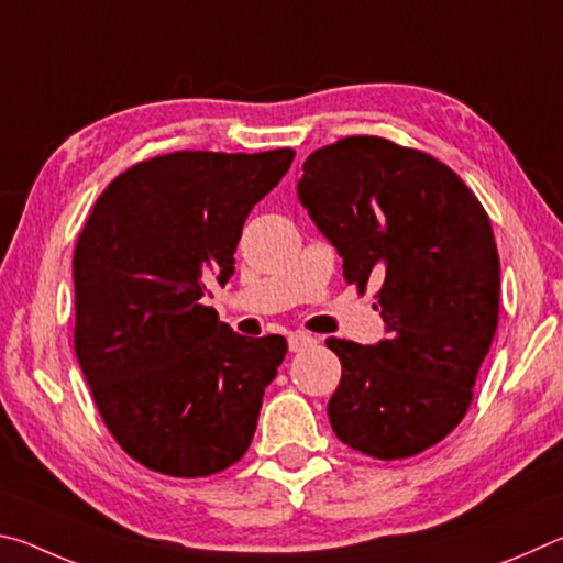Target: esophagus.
<instances>
[{"mask_svg": "<svg viewBox=\"0 0 563 563\" xmlns=\"http://www.w3.org/2000/svg\"><path fill=\"white\" fill-rule=\"evenodd\" d=\"M316 338L308 335V332H292V335L288 338V345H290V352H302L316 345Z\"/></svg>", "mask_w": 563, "mask_h": 563, "instance_id": "1", "label": "esophagus"}]
</instances>
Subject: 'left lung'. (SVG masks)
<instances>
[{
    "instance_id": "1",
    "label": "left lung",
    "mask_w": 563,
    "mask_h": 563,
    "mask_svg": "<svg viewBox=\"0 0 563 563\" xmlns=\"http://www.w3.org/2000/svg\"><path fill=\"white\" fill-rule=\"evenodd\" d=\"M302 206L338 247L342 275L375 300L389 338H330L342 377L328 415L342 444L407 460L442 442L472 405L499 322V253L474 190L442 161L383 136L305 158Z\"/></svg>"
}]
</instances>
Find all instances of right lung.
Listing matches in <instances>:
<instances>
[{
  "instance_id": "1",
  "label": "right lung",
  "mask_w": 563,
  "mask_h": 563,
  "mask_svg": "<svg viewBox=\"0 0 563 563\" xmlns=\"http://www.w3.org/2000/svg\"><path fill=\"white\" fill-rule=\"evenodd\" d=\"M292 158L275 148L139 161L76 238V357L113 440L158 474L223 472L251 446L288 342L235 335L203 298L233 275L247 213Z\"/></svg>"
}]
</instances>
